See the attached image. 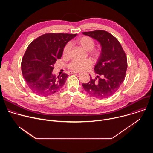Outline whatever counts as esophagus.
<instances>
[{"label": "esophagus", "mask_w": 153, "mask_h": 153, "mask_svg": "<svg viewBox=\"0 0 153 153\" xmlns=\"http://www.w3.org/2000/svg\"><path fill=\"white\" fill-rule=\"evenodd\" d=\"M71 74H75V73H77V74H80V72H78V71H71L70 73Z\"/></svg>", "instance_id": "34e87169"}]
</instances>
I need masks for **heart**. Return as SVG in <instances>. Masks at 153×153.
Returning a JSON list of instances; mask_svg holds the SVG:
<instances>
[{
    "label": "heart",
    "mask_w": 153,
    "mask_h": 153,
    "mask_svg": "<svg viewBox=\"0 0 153 153\" xmlns=\"http://www.w3.org/2000/svg\"><path fill=\"white\" fill-rule=\"evenodd\" d=\"M77 43L80 45L83 50L86 51H90V54L93 57H97L99 54V51L97 50L93 49L95 43L94 40L88 36H83L78 39L76 41ZM71 51V45L68 43L63 49V56H68L70 54ZM92 62L90 60H73L70 62L68 65V67L73 70L82 71L89 69L91 66Z\"/></svg>",
    "instance_id": "heart-1"
}]
</instances>
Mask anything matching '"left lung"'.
I'll return each mask as SVG.
<instances>
[{
  "mask_svg": "<svg viewBox=\"0 0 153 153\" xmlns=\"http://www.w3.org/2000/svg\"><path fill=\"white\" fill-rule=\"evenodd\" d=\"M97 40L101 47V52L94 70L99 76L94 80L90 78L87 83H83V89L93 97L105 99L113 96L123 83L127 69L126 54L118 40L103 30L84 32ZM102 77L100 78L99 76Z\"/></svg>",
  "mask_w": 153,
  "mask_h": 153,
  "instance_id": "1",
  "label": "left lung"
}]
</instances>
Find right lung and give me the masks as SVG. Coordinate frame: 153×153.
Masks as SVG:
<instances>
[{
    "instance_id": "obj_1",
    "label": "right lung",
    "mask_w": 153,
    "mask_h": 153,
    "mask_svg": "<svg viewBox=\"0 0 153 153\" xmlns=\"http://www.w3.org/2000/svg\"><path fill=\"white\" fill-rule=\"evenodd\" d=\"M77 34L49 33L33 40L22 60L23 76L30 90L35 94L47 96L58 91L64 85L68 75L56 77L54 65L62 56L67 43Z\"/></svg>"
}]
</instances>
